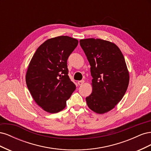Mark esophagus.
Returning a JSON list of instances; mask_svg holds the SVG:
<instances>
[{"instance_id":"obj_1","label":"esophagus","mask_w":151,"mask_h":151,"mask_svg":"<svg viewBox=\"0 0 151 151\" xmlns=\"http://www.w3.org/2000/svg\"><path fill=\"white\" fill-rule=\"evenodd\" d=\"M84 83V81L81 80V81H79L78 82H77V84H78V85H79V86H81V85L83 84Z\"/></svg>"}]
</instances>
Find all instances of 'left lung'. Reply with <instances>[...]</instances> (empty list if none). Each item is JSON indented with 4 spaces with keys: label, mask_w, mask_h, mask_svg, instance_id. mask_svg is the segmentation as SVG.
Masks as SVG:
<instances>
[{
    "label": "left lung",
    "mask_w": 151,
    "mask_h": 151,
    "mask_svg": "<svg viewBox=\"0 0 151 151\" xmlns=\"http://www.w3.org/2000/svg\"><path fill=\"white\" fill-rule=\"evenodd\" d=\"M79 43L93 77V92L86 98L87 104L96 113H106L121 101L129 86L124 57L119 48L108 41L88 38Z\"/></svg>",
    "instance_id": "left-lung-1"
}]
</instances>
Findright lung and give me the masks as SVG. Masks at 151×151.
I'll use <instances>...</instances> for the list:
<instances>
[{
	"label": "right lung",
	"mask_w": 151,
	"mask_h": 151,
	"mask_svg": "<svg viewBox=\"0 0 151 151\" xmlns=\"http://www.w3.org/2000/svg\"><path fill=\"white\" fill-rule=\"evenodd\" d=\"M78 40L67 36L49 39L36 50L26 76L27 87L45 111L55 113L66 106L76 89L68 77L67 59Z\"/></svg>",
	"instance_id": "1"
}]
</instances>
